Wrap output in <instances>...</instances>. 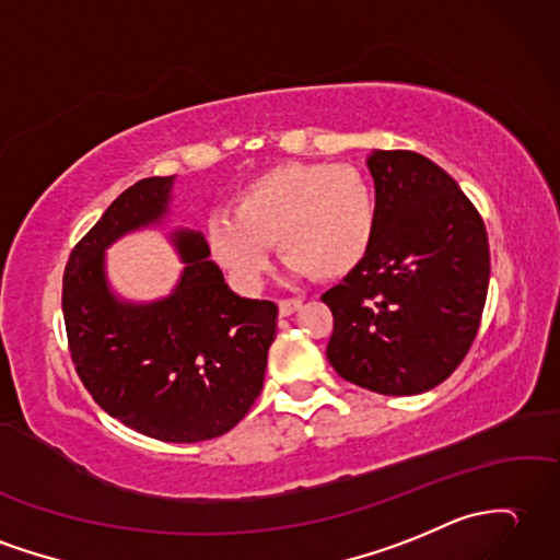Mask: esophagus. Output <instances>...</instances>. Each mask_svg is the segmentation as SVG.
I'll return each mask as SVG.
<instances>
[{
    "instance_id": "esophagus-1",
    "label": "esophagus",
    "mask_w": 560,
    "mask_h": 560,
    "mask_svg": "<svg viewBox=\"0 0 560 560\" xmlns=\"http://www.w3.org/2000/svg\"><path fill=\"white\" fill-rule=\"evenodd\" d=\"M301 301H298V298H289V301H279V315L281 317H289V315H293V312H298L301 310Z\"/></svg>"
}]
</instances>
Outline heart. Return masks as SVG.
<instances>
[{"instance_id":"obj_1","label":"heart","mask_w":560,"mask_h":560,"mask_svg":"<svg viewBox=\"0 0 560 560\" xmlns=\"http://www.w3.org/2000/svg\"><path fill=\"white\" fill-rule=\"evenodd\" d=\"M376 202L368 178L350 164L289 162L245 184L231 212L207 219V241L231 279L257 289L271 245L295 275L343 279L368 257Z\"/></svg>"}]
</instances>
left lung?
Here are the masks:
<instances>
[{
	"instance_id": "left-lung-1",
	"label": "left lung",
	"mask_w": 560,
	"mask_h": 560,
	"mask_svg": "<svg viewBox=\"0 0 560 560\" xmlns=\"http://www.w3.org/2000/svg\"><path fill=\"white\" fill-rule=\"evenodd\" d=\"M376 231L358 269L322 295L346 382L384 396L439 386L470 350L489 289L485 221L460 186L410 150H372Z\"/></svg>"
}]
</instances>
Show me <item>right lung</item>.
<instances>
[{
    "label": "right lung",
    "mask_w": 560,
    "mask_h": 560,
    "mask_svg": "<svg viewBox=\"0 0 560 560\" xmlns=\"http://www.w3.org/2000/svg\"><path fill=\"white\" fill-rule=\"evenodd\" d=\"M176 176L124 190L71 250L63 271V322L78 376L112 418L136 432L195 444L236 427L262 392L277 305L229 289L200 231L178 229L184 262L174 291L150 303L119 298L107 248L168 214Z\"/></svg>",
    "instance_id": "right-lung-1"
}]
</instances>
